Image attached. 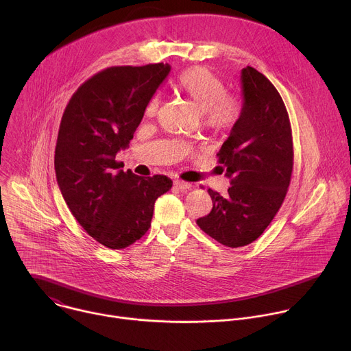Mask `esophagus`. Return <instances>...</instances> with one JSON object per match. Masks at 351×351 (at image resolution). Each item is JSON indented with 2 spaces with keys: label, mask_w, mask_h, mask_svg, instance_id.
Listing matches in <instances>:
<instances>
[{
  "label": "esophagus",
  "mask_w": 351,
  "mask_h": 351,
  "mask_svg": "<svg viewBox=\"0 0 351 351\" xmlns=\"http://www.w3.org/2000/svg\"><path fill=\"white\" fill-rule=\"evenodd\" d=\"M173 186L180 189V190H187L191 187V183H187V182H183V180H173Z\"/></svg>",
  "instance_id": "obj_1"
}]
</instances>
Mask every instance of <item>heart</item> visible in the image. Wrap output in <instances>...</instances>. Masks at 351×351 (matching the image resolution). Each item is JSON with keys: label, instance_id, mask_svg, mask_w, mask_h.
<instances>
[{"label": "heart", "instance_id": "heart-1", "mask_svg": "<svg viewBox=\"0 0 351 351\" xmlns=\"http://www.w3.org/2000/svg\"><path fill=\"white\" fill-rule=\"evenodd\" d=\"M176 90L189 98L202 110L203 128L214 134H226L236 129L243 117V104L240 99L228 94L226 83L203 66H193L183 71L176 82ZM160 98H149L145 107V115L153 118L157 115Z\"/></svg>", "mask_w": 351, "mask_h": 351}]
</instances>
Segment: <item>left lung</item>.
Listing matches in <instances>:
<instances>
[{"mask_svg":"<svg viewBox=\"0 0 351 351\" xmlns=\"http://www.w3.org/2000/svg\"><path fill=\"white\" fill-rule=\"evenodd\" d=\"M243 117L217 154L230 178L226 195L208 189L213 210L199 229L236 248L257 240L278 214L293 172L289 114L275 86L257 69H241Z\"/></svg>","mask_w":351,"mask_h":351,"instance_id":"obj_1","label":"left lung"}]
</instances>
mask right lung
I'll return each mask as SVG.
<instances>
[{"instance_id": "1", "label": "right lung", "mask_w": 351, "mask_h": 351, "mask_svg": "<svg viewBox=\"0 0 351 351\" xmlns=\"http://www.w3.org/2000/svg\"><path fill=\"white\" fill-rule=\"evenodd\" d=\"M169 71L168 64L107 68L73 93L61 119L54 158L58 186L80 226L111 250L145 234L156 199L172 187L165 175L118 171L115 160Z\"/></svg>"}]
</instances>
